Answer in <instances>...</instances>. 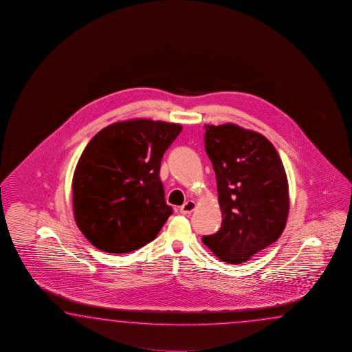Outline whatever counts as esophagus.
<instances>
[{
  "instance_id": "34e87169",
  "label": "esophagus",
  "mask_w": 352,
  "mask_h": 352,
  "mask_svg": "<svg viewBox=\"0 0 352 352\" xmlns=\"http://www.w3.org/2000/svg\"><path fill=\"white\" fill-rule=\"evenodd\" d=\"M196 209V204L192 200H188V201L185 202L182 206H181V214H184V215H188V214H191L194 210Z\"/></svg>"
}]
</instances>
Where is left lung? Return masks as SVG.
Masks as SVG:
<instances>
[{"instance_id": "1", "label": "left lung", "mask_w": 352, "mask_h": 352, "mask_svg": "<svg viewBox=\"0 0 352 352\" xmlns=\"http://www.w3.org/2000/svg\"><path fill=\"white\" fill-rule=\"evenodd\" d=\"M205 150L217 175L223 223L202 243L223 262L241 264L283 232L289 211L288 179L274 146L232 123L205 124Z\"/></svg>"}]
</instances>
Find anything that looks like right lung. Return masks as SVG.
I'll list each match as a JSON object with an SVG mask.
<instances>
[{
    "instance_id": "add662e5",
    "label": "right lung",
    "mask_w": 352,
    "mask_h": 352,
    "mask_svg": "<svg viewBox=\"0 0 352 352\" xmlns=\"http://www.w3.org/2000/svg\"><path fill=\"white\" fill-rule=\"evenodd\" d=\"M182 131L162 120H123L94 135L75 167V223L94 247L123 254L157 236L173 208L160 179L161 160Z\"/></svg>"
}]
</instances>
